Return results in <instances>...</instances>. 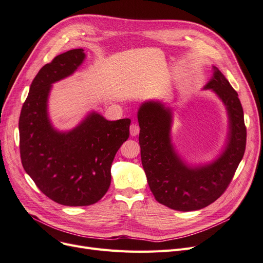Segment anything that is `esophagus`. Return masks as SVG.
<instances>
[{
    "mask_svg": "<svg viewBox=\"0 0 263 263\" xmlns=\"http://www.w3.org/2000/svg\"><path fill=\"white\" fill-rule=\"evenodd\" d=\"M129 132H130V135L133 136V137H135V136H137L140 132V127L137 125V124H132L130 125V128H129Z\"/></svg>",
    "mask_w": 263,
    "mask_h": 263,
    "instance_id": "obj_1",
    "label": "esophagus"
}]
</instances>
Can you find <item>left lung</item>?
<instances>
[{"instance_id": "left-lung-1", "label": "left lung", "mask_w": 263, "mask_h": 263, "mask_svg": "<svg viewBox=\"0 0 263 263\" xmlns=\"http://www.w3.org/2000/svg\"><path fill=\"white\" fill-rule=\"evenodd\" d=\"M204 86L224 104L229 133L222 152L204 165H189L172 142L173 110L159 100L138 110L141 162L150 190L159 203L179 212H192L214 203L234 176L246 148L244 112L237 92L218 68Z\"/></svg>"}]
</instances>
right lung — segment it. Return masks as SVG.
<instances>
[{"label": "right lung", "mask_w": 263, "mask_h": 263, "mask_svg": "<svg viewBox=\"0 0 263 263\" xmlns=\"http://www.w3.org/2000/svg\"><path fill=\"white\" fill-rule=\"evenodd\" d=\"M85 57L83 48L71 49L42 68L19 118L26 173L47 197L66 206H88L102 198L111 183L114 156L129 137V119L108 121L95 111L71 130L52 126L47 110L51 84L73 74Z\"/></svg>", "instance_id": "right-lung-1"}]
</instances>
